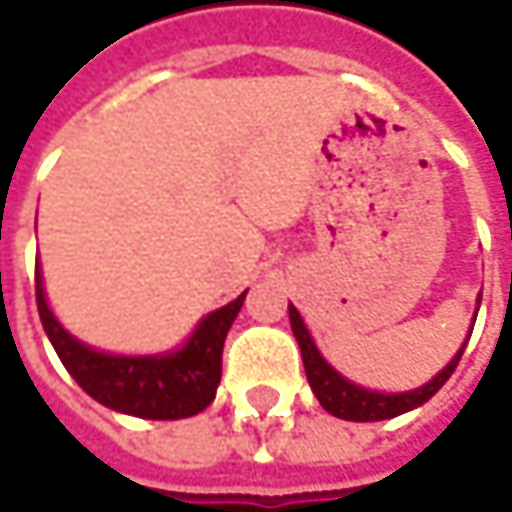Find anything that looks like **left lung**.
<instances>
[{"instance_id":"8db88e82","label":"left lung","mask_w":512,"mask_h":512,"mask_svg":"<svg viewBox=\"0 0 512 512\" xmlns=\"http://www.w3.org/2000/svg\"><path fill=\"white\" fill-rule=\"evenodd\" d=\"M290 329L299 341V350H302V361H305V373H308V382H311V391L317 394L320 406L326 412H332L335 418H344V421H385V418H394V415H403L421 403H427L448 379L451 373L457 370L462 358V347L457 356L451 358V364L427 385L415 388V391H406V394H376V391H367V388H358L353 382H347L338 370H332L326 364V358L317 353L299 311L290 305Z\"/></svg>"}]
</instances>
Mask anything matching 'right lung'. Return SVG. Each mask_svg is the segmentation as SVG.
Returning <instances> with one entry per match:
<instances>
[{
  "label": "right lung",
  "mask_w": 512,
  "mask_h": 512,
  "mask_svg": "<svg viewBox=\"0 0 512 512\" xmlns=\"http://www.w3.org/2000/svg\"><path fill=\"white\" fill-rule=\"evenodd\" d=\"M35 296H38V314L44 332L61 364L67 367V373L79 382V388L115 412L151 418V421L189 418L213 403L222 379V347L246 299L243 293L231 305L207 314L180 353L127 358L103 356L70 338L61 329V323L52 317L38 269H35Z\"/></svg>",
  "instance_id": "1"
}]
</instances>
